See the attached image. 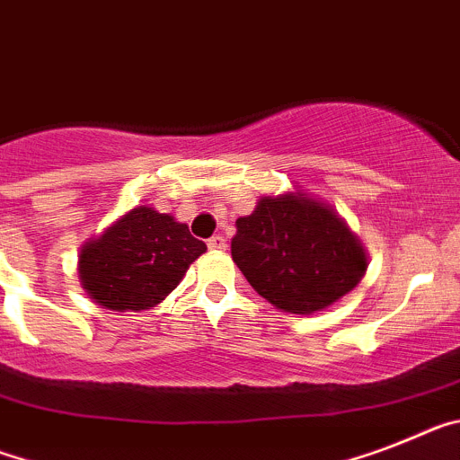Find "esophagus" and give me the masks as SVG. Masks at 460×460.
Masks as SVG:
<instances>
[{"instance_id": "34e87169", "label": "esophagus", "mask_w": 460, "mask_h": 460, "mask_svg": "<svg viewBox=\"0 0 460 460\" xmlns=\"http://www.w3.org/2000/svg\"><path fill=\"white\" fill-rule=\"evenodd\" d=\"M208 247L215 252H222V250H226V238L222 234H215L213 238H208Z\"/></svg>"}]
</instances>
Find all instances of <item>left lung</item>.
Instances as JSON below:
<instances>
[{"mask_svg":"<svg viewBox=\"0 0 460 460\" xmlns=\"http://www.w3.org/2000/svg\"><path fill=\"white\" fill-rule=\"evenodd\" d=\"M231 257L259 296L279 310H324L358 285L366 252L338 215L303 194L261 199L235 219Z\"/></svg>","mask_w":460,"mask_h":460,"instance_id":"obj_1","label":"left lung"}]
</instances>
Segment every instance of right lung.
Returning <instances> with one entry per match:
<instances>
[{
	"label": "right lung",
	"mask_w": 460,
	"mask_h": 460,
	"mask_svg": "<svg viewBox=\"0 0 460 460\" xmlns=\"http://www.w3.org/2000/svg\"><path fill=\"white\" fill-rule=\"evenodd\" d=\"M203 252L206 243L187 225L141 206L83 247L78 273L99 305L118 313L147 310L169 296Z\"/></svg>",
	"instance_id": "add662e5"
}]
</instances>
